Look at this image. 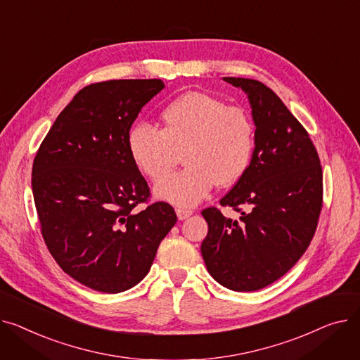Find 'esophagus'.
Listing matches in <instances>:
<instances>
[{"label": "esophagus", "instance_id": "1", "mask_svg": "<svg viewBox=\"0 0 360 360\" xmlns=\"http://www.w3.org/2000/svg\"><path fill=\"white\" fill-rule=\"evenodd\" d=\"M176 214H177V218H179L180 221H183V219H186V218H188V217H192V215H193V210L184 209V207H177V209H176Z\"/></svg>", "mask_w": 360, "mask_h": 360}]
</instances>
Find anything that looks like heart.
<instances>
[{
  "mask_svg": "<svg viewBox=\"0 0 360 360\" xmlns=\"http://www.w3.org/2000/svg\"><path fill=\"white\" fill-rule=\"evenodd\" d=\"M161 119L162 129L138 123L128 136L134 162L151 180L166 176L184 155L185 170L155 186L160 199L192 206L217 183L236 184L248 172L255 157L256 124L240 105L190 91L168 104Z\"/></svg>",
  "mask_w": 360,
  "mask_h": 360,
  "instance_id": "obj_1",
  "label": "heart"
}]
</instances>
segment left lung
<instances>
[{
	"mask_svg": "<svg viewBox=\"0 0 360 360\" xmlns=\"http://www.w3.org/2000/svg\"><path fill=\"white\" fill-rule=\"evenodd\" d=\"M224 79L248 96L256 148L248 172L219 202L241 217L203 209L209 231L200 251L218 283L251 292L282 278L308 248L323 207V168L308 132L276 93L257 79Z\"/></svg>",
	"mask_w": 360,
	"mask_h": 360,
	"instance_id": "8db88e82",
	"label": "left lung"
}]
</instances>
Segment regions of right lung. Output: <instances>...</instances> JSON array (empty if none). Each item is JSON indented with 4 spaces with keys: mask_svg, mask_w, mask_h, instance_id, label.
Returning a JSON list of instances; mask_svg holds the SVG:
<instances>
[{
    "mask_svg": "<svg viewBox=\"0 0 360 360\" xmlns=\"http://www.w3.org/2000/svg\"><path fill=\"white\" fill-rule=\"evenodd\" d=\"M161 79H110L79 90L40 143L33 198L45 244L59 267L98 292L119 293L150 271L177 215L150 203L128 136Z\"/></svg>",
    "mask_w": 360,
    "mask_h": 360,
    "instance_id": "1",
    "label": "right lung"
}]
</instances>
